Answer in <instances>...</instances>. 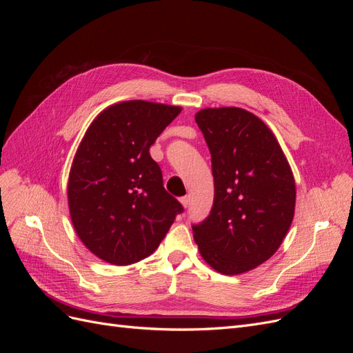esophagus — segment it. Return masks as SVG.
Returning <instances> with one entry per match:
<instances>
[{
	"instance_id": "esophagus-1",
	"label": "esophagus",
	"mask_w": 353,
	"mask_h": 353,
	"mask_svg": "<svg viewBox=\"0 0 353 353\" xmlns=\"http://www.w3.org/2000/svg\"><path fill=\"white\" fill-rule=\"evenodd\" d=\"M179 201H181V205H183L184 208H188V206H190V196L181 197V199H179Z\"/></svg>"
}]
</instances>
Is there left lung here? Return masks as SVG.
<instances>
[{"label":"left lung","mask_w":353,"mask_h":353,"mask_svg":"<svg viewBox=\"0 0 353 353\" xmlns=\"http://www.w3.org/2000/svg\"><path fill=\"white\" fill-rule=\"evenodd\" d=\"M196 122L212 157L215 197L193 236L201 258L225 275L268 261L292 225L296 185L287 159L258 116L240 108L203 109Z\"/></svg>","instance_id":"obj_1"}]
</instances>
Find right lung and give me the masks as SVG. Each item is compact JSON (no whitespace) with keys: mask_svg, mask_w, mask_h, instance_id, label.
<instances>
[{"mask_svg":"<svg viewBox=\"0 0 353 353\" xmlns=\"http://www.w3.org/2000/svg\"><path fill=\"white\" fill-rule=\"evenodd\" d=\"M181 113L178 105L122 101L85 132L68 183L73 228L100 259L131 265L150 256L183 213L163 187L150 147Z\"/></svg>","mask_w":353,"mask_h":353,"instance_id":"add662e5","label":"right lung"}]
</instances>
